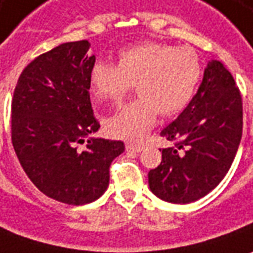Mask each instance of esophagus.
<instances>
[{
	"instance_id": "obj_1",
	"label": "esophagus",
	"mask_w": 253,
	"mask_h": 253,
	"mask_svg": "<svg viewBox=\"0 0 253 253\" xmlns=\"http://www.w3.org/2000/svg\"><path fill=\"white\" fill-rule=\"evenodd\" d=\"M126 151L128 152V153H138V152L142 151V146H141V145L127 144L126 145Z\"/></svg>"
}]
</instances>
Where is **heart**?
Returning a JSON list of instances; mask_svg holds the SVG:
<instances>
[{"label": "heart", "instance_id": "obj_1", "mask_svg": "<svg viewBox=\"0 0 253 253\" xmlns=\"http://www.w3.org/2000/svg\"><path fill=\"white\" fill-rule=\"evenodd\" d=\"M199 53L192 46L146 42L118 53V65L98 60L91 65L89 82L100 101H119L132 89L139 96L105 121L116 138L141 141L157 114L174 116L188 107L201 78Z\"/></svg>", "mask_w": 253, "mask_h": 253}]
</instances>
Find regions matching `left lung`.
Segmentation results:
<instances>
[{
  "label": "left lung",
  "mask_w": 253,
  "mask_h": 253,
  "mask_svg": "<svg viewBox=\"0 0 253 253\" xmlns=\"http://www.w3.org/2000/svg\"><path fill=\"white\" fill-rule=\"evenodd\" d=\"M160 135L174 142L149 171V188L159 199L188 204L208 194L230 169L243 135V98L222 61L207 65L189 105Z\"/></svg>",
  "instance_id": "left-lung-1"
}]
</instances>
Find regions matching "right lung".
Wrapping results in <instances>:
<instances>
[{
  "label": "right lung",
  "mask_w": 253,
  "mask_h": 253,
  "mask_svg": "<svg viewBox=\"0 0 253 253\" xmlns=\"http://www.w3.org/2000/svg\"><path fill=\"white\" fill-rule=\"evenodd\" d=\"M89 41L67 42L23 70L12 98V144L23 169L43 194L82 206L109 185V167L122 141L84 139L100 128L90 102L89 74L96 56Z\"/></svg>",
  "instance_id": "right-lung-1"
}]
</instances>
